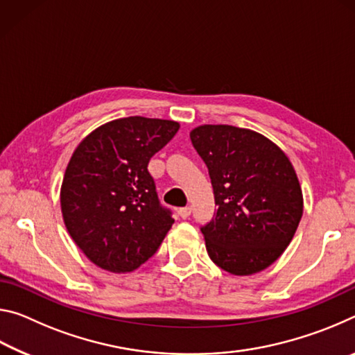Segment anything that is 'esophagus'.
<instances>
[{
    "instance_id": "1",
    "label": "esophagus",
    "mask_w": 355,
    "mask_h": 355,
    "mask_svg": "<svg viewBox=\"0 0 355 355\" xmlns=\"http://www.w3.org/2000/svg\"><path fill=\"white\" fill-rule=\"evenodd\" d=\"M189 214H191V208L189 207H184V208H180L178 209V216L182 219H188Z\"/></svg>"
}]
</instances>
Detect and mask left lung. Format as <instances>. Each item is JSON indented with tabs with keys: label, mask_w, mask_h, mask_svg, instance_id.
<instances>
[{
	"label": "left lung",
	"mask_w": 355,
	"mask_h": 355,
	"mask_svg": "<svg viewBox=\"0 0 355 355\" xmlns=\"http://www.w3.org/2000/svg\"><path fill=\"white\" fill-rule=\"evenodd\" d=\"M189 136L208 167L218 205L202 228L209 258L232 275L264 271L291 243L304 213L290 158L249 128L207 123Z\"/></svg>",
	"instance_id": "1"
}]
</instances>
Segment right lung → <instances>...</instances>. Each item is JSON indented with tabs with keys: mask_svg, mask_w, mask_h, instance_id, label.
<instances>
[{
	"mask_svg": "<svg viewBox=\"0 0 355 355\" xmlns=\"http://www.w3.org/2000/svg\"><path fill=\"white\" fill-rule=\"evenodd\" d=\"M180 128L131 116L100 125L78 144L61 184L64 224L98 268L131 272L152 257L173 219L161 208L148 161Z\"/></svg>",
	"mask_w": 355,
	"mask_h": 355,
	"instance_id": "add662e5",
	"label": "right lung"
}]
</instances>
